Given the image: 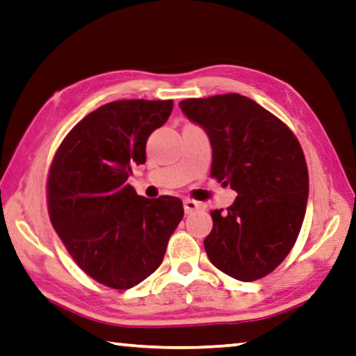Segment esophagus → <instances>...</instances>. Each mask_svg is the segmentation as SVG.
Listing matches in <instances>:
<instances>
[{
    "label": "esophagus",
    "mask_w": 356,
    "mask_h": 356,
    "mask_svg": "<svg viewBox=\"0 0 356 356\" xmlns=\"http://www.w3.org/2000/svg\"><path fill=\"white\" fill-rule=\"evenodd\" d=\"M184 209H185V213H195L197 210H202L204 205L197 202V200H193V199H185L184 200Z\"/></svg>",
    "instance_id": "1"
}]
</instances>
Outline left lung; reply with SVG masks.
Returning a JSON list of instances; mask_svg holds the SVG:
<instances>
[{
	"label": "left lung",
	"instance_id": "left-lung-1",
	"mask_svg": "<svg viewBox=\"0 0 356 356\" xmlns=\"http://www.w3.org/2000/svg\"><path fill=\"white\" fill-rule=\"evenodd\" d=\"M210 138V176L238 193L213 210L204 240L209 260L241 282L268 275L299 236L308 200V168L299 140L275 115L238 93L180 101Z\"/></svg>",
	"mask_w": 356,
	"mask_h": 356
}]
</instances>
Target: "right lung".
<instances>
[{
  "instance_id": "obj_1",
  "label": "right lung",
  "mask_w": 356,
  "mask_h": 356,
  "mask_svg": "<svg viewBox=\"0 0 356 356\" xmlns=\"http://www.w3.org/2000/svg\"><path fill=\"white\" fill-rule=\"evenodd\" d=\"M171 112V99L108 102L71 129L51 163V222L77 266L101 285L129 289L147 279L182 221L179 197L146 199L127 184Z\"/></svg>"
}]
</instances>
